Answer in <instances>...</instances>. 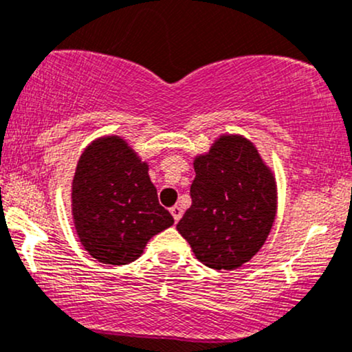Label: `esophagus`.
Listing matches in <instances>:
<instances>
[{"instance_id": "esophagus-1", "label": "esophagus", "mask_w": 352, "mask_h": 352, "mask_svg": "<svg viewBox=\"0 0 352 352\" xmlns=\"http://www.w3.org/2000/svg\"><path fill=\"white\" fill-rule=\"evenodd\" d=\"M169 211H171L173 218H175V223H177V221L181 219V216H183V209H181L179 206H173Z\"/></svg>"}]
</instances>
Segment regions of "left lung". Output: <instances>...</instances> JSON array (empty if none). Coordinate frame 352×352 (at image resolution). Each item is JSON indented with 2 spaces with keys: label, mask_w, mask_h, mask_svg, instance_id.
<instances>
[{
  "label": "left lung",
  "mask_w": 352,
  "mask_h": 352,
  "mask_svg": "<svg viewBox=\"0 0 352 352\" xmlns=\"http://www.w3.org/2000/svg\"><path fill=\"white\" fill-rule=\"evenodd\" d=\"M191 208L176 229L204 266L236 270L263 248L276 216V181L258 149L221 136L195 160Z\"/></svg>",
  "instance_id": "1"
}]
</instances>
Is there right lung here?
I'll use <instances>...</instances> for the list:
<instances>
[{
    "label": "right lung",
    "instance_id": "right-lung-1",
    "mask_svg": "<svg viewBox=\"0 0 352 352\" xmlns=\"http://www.w3.org/2000/svg\"><path fill=\"white\" fill-rule=\"evenodd\" d=\"M73 218L85 250L100 263L128 264L175 223L157 201L148 164L121 138L93 141L73 177Z\"/></svg>",
    "mask_w": 352,
    "mask_h": 352
}]
</instances>
